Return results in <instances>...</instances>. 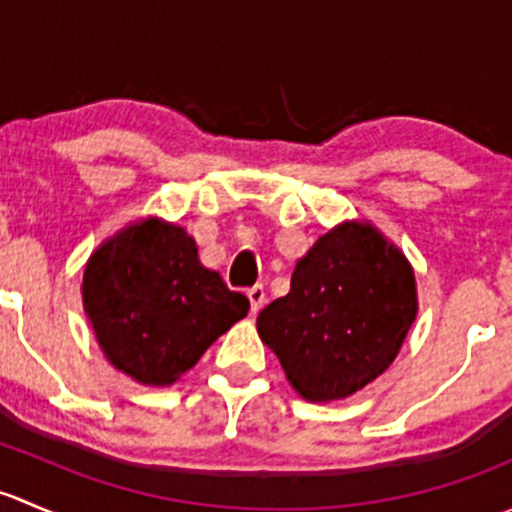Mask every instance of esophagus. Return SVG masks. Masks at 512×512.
Returning a JSON list of instances; mask_svg holds the SVG:
<instances>
[{
  "mask_svg": "<svg viewBox=\"0 0 512 512\" xmlns=\"http://www.w3.org/2000/svg\"><path fill=\"white\" fill-rule=\"evenodd\" d=\"M247 297H250V309H252V314H257V312H260V309H262V304H265L267 292H265V287H262V285H255V287L247 289Z\"/></svg>",
  "mask_w": 512,
  "mask_h": 512,
  "instance_id": "34e87169",
  "label": "esophagus"
}]
</instances>
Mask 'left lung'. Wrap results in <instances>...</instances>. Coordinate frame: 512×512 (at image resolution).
Masks as SVG:
<instances>
[{
	"label": "left lung",
	"mask_w": 512,
	"mask_h": 512,
	"mask_svg": "<svg viewBox=\"0 0 512 512\" xmlns=\"http://www.w3.org/2000/svg\"><path fill=\"white\" fill-rule=\"evenodd\" d=\"M418 312L409 260L371 223H342L297 262L260 339L307 401L347 399L384 374Z\"/></svg>",
	"instance_id": "obj_1"
}]
</instances>
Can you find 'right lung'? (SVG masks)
<instances>
[{"instance_id": "1", "label": "right lung", "mask_w": 512, "mask_h": 512, "mask_svg": "<svg viewBox=\"0 0 512 512\" xmlns=\"http://www.w3.org/2000/svg\"><path fill=\"white\" fill-rule=\"evenodd\" d=\"M81 294L106 359L146 386L178 381L250 309L200 265L183 227L158 218L108 237L86 262Z\"/></svg>"}]
</instances>
